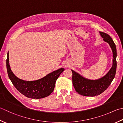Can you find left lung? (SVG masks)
<instances>
[{
	"instance_id": "obj_1",
	"label": "left lung",
	"mask_w": 123,
	"mask_h": 123,
	"mask_svg": "<svg viewBox=\"0 0 123 123\" xmlns=\"http://www.w3.org/2000/svg\"><path fill=\"white\" fill-rule=\"evenodd\" d=\"M103 40L109 45L112 52V65L106 74L95 80L84 77L77 72L71 70L73 73V84L75 90L79 94L86 97H94L103 93L111 84L114 79L117 68V50L116 45L109 35L99 31Z\"/></svg>"
}]
</instances>
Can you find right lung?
I'll return each instance as SVG.
<instances>
[{"label":"right lung","instance_id":"add662e5","mask_svg":"<svg viewBox=\"0 0 123 123\" xmlns=\"http://www.w3.org/2000/svg\"><path fill=\"white\" fill-rule=\"evenodd\" d=\"M6 67L9 78L17 90L26 97L36 99L48 97L53 92L57 79L64 70V68H61L36 80H23L17 77L12 72L9 65L8 52Z\"/></svg>","mask_w":123,"mask_h":123}]
</instances>
